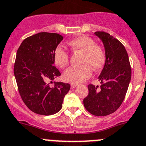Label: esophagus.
<instances>
[{
    "instance_id": "obj_1",
    "label": "esophagus",
    "mask_w": 146,
    "mask_h": 146,
    "mask_svg": "<svg viewBox=\"0 0 146 146\" xmlns=\"http://www.w3.org/2000/svg\"><path fill=\"white\" fill-rule=\"evenodd\" d=\"M76 86H77V85H76V84H71V86H70V88H71V89H74L75 87H76Z\"/></svg>"
}]
</instances>
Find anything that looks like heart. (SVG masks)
Segmentation results:
<instances>
[{"label":"heart","mask_w":146,"mask_h":146,"mask_svg":"<svg viewBox=\"0 0 146 146\" xmlns=\"http://www.w3.org/2000/svg\"><path fill=\"white\" fill-rule=\"evenodd\" d=\"M73 53L82 54L80 59V66L68 68L64 72L63 78L66 82L77 84L91 76L92 69L94 71L101 70L106 64V52L103 46L95 43L88 35H83L73 39L68 43ZM54 62L61 68H65L69 64V53L62 46H57L54 52Z\"/></svg>","instance_id":"b5f03b06"}]
</instances>
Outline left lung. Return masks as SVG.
<instances>
[{"instance_id":"left-lung-1","label":"left lung","mask_w":146,"mask_h":146,"mask_svg":"<svg viewBox=\"0 0 146 146\" xmlns=\"http://www.w3.org/2000/svg\"><path fill=\"white\" fill-rule=\"evenodd\" d=\"M103 42L106 62L99 76L100 86L88 85L84 106L90 113L104 116L115 112L125 98L132 69L125 47L118 39L103 31L94 33Z\"/></svg>"}]
</instances>
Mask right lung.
Wrapping results in <instances>:
<instances>
[{"instance_id": "add662e5", "label": "right lung", "mask_w": 146, "mask_h": 146, "mask_svg": "<svg viewBox=\"0 0 146 146\" xmlns=\"http://www.w3.org/2000/svg\"><path fill=\"white\" fill-rule=\"evenodd\" d=\"M63 39L54 33L41 32L22 42L17 52L14 73L22 100L31 111L44 115L60 111L70 85L48 81L61 75L54 65V52ZM52 82V81H51Z\"/></svg>"}]
</instances>
